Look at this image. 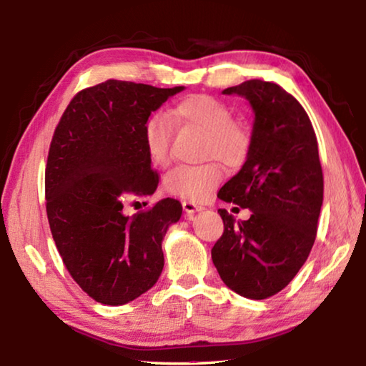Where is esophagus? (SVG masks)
<instances>
[{
	"label": "esophagus",
	"mask_w": 366,
	"mask_h": 366,
	"mask_svg": "<svg viewBox=\"0 0 366 366\" xmlns=\"http://www.w3.org/2000/svg\"><path fill=\"white\" fill-rule=\"evenodd\" d=\"M182 208H184V212H185V214H187V216H192L194 213L202 212V209H203V207H198L197 203L189 202V200H184L182 202Z\"/></svg>",
	"instance_id": "obj_1"
}]
</instances>
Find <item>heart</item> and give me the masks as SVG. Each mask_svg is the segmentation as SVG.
Segmentation results:
<instances>
[{
    "instance_id": "obj_1",
    "label": "heart",
    "mask_w": 366,
    "mask_h": 366,
    "mask_svg": "<svg viewBox=\"0 0 366 366\" xmlns=\"http://www.w3.org/2000/svg\"><path fill=\"white\" fill-rule=\"evenodd\" d=\"M179 119L207 134L203 157L218 158L227 166H237L250 150V132L235 122L232 109L224 102L208 95H192L174 108ZM144 145L154 164L166 166L171 159V121L163 113H153L144 124ZM222 169L216 161L202 164H179L166 172L164 189L172 195L202 202L219 184Z\"/></svg>"
}]
</instances>
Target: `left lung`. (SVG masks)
Masks as SVG:
<instances>
[{"label": "left lung", "instance_id": "obj_1", "mask_svg": "<svg viewBox=\"0 0 366 366\" xmlns=\"http://www.w3.org/2000/svg\"><path fill=\"white\" fill-rule=\"evenodd\" d=\"M252 104L250 150L221 200L249 208L247 221L218 209L224 232L212 249L222 282L247 299L282 290L307 262L323 205V169L310 117L295 98L264 80L222 90Z\"/></svg>", "mask_w": 366, "mask_h": 366}]
</instances>
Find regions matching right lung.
I'll list each match as a JSON object with an SVG mask.
<instances>
[{"label": "right lung", "mask_w": 366, "mask_h": 366, "mask_svg": "<svg viewBox=\"0 0 366 366\" xmlns=\"http://www.w3.org/2000/svg\"><path fill=\"white\" fill-rule=\"evenodd\" d=\"M182 90L109 79L80 90L54 129L45 169L49 229L72 280L104 305L137 299L163 271L161 242L182 205L163 198L132 216L122 208L157 190L144 124Z\"/></svg>", "instance_id": "add662e5"}]
</instances>
